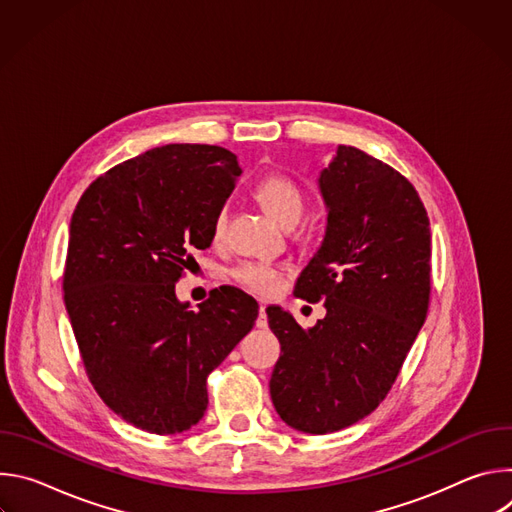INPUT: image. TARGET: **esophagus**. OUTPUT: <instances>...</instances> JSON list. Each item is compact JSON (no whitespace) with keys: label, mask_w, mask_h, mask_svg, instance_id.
Returning <instances> with one entry per match:
<instances>
[{"label":"esophagus","mask_w":512,"mask_h":512,"mask_svg":"<svg viewBox=\"0 0 512 512\" xmlns=\"http://www.w3.org/2000/svg\"><path fill=\"white\" fill-rule=\"evenodd\" d=\"M257 328H267V314H265V306H259V316H257Z\"/></svg>","instance_id":"obj_1"}]
</instances>
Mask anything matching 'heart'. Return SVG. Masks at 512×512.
Wrapping results in <instances>:
<instances>
[{"label":"heart","mask_w":512,"mask_h":512,"mask_svg":"<svg viewBox=\"0 0 512 512\" xmlns=\"http://www.w3.org/2000/svg\"><path fill=\"white\" fill-rule=\"evenodd\" d=\"M257 200L265 206V210L275 221L285 227L289 223H298L304 212V192L302 188L285 176H267L257 184L255 190ZM227 229V208L216 212L212 221V239L221 241ZM283 269L269 261H241L231 269V277L257 296H273L281 287Z\"/></svg>","instance_id":"1"}]
</instances>
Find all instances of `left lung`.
Here are the masks:
<instances>
[{
	"label": "left lung",
	"instance_id": "obj_1",
	"mask_svg": "<svg viewBox=\"0 0 512 512\" xmlns=\"http://www.w3.org/2000/svg\"><path fill=\"white\" fill-rule=\"evenodd\" d=\"M318 186L326 233L294 294L324 300L326 316L304 330L279 306L265 312L281 344L273 407L289 427L324 435L367 417L393 387L427 316L431 233L411 182L350 145Z\"/></svg>",
	"mask_w": 512,
	"mask_h": 512
}]
</instances>
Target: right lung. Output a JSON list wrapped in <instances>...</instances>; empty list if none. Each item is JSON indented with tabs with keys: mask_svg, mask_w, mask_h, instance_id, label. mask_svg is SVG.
Returning <instances> with one entry per match:
<instances>
[{
	"mask_svg": "<svg viewBox=\"0 0 512 512\" xmlns=\"http://www.w3.org/2000/svg\"><path fill=\"white\" fill-rule=\"evenodd\" d=\"M239 176L225 148L170 143L99 176L72 212L62 277L72 332L99 397L143 431L196 425L208 375L257 320L237 287L210 291L196 312L176 298Z\"/></svg>",
	"mask_w": 512,
	"mask_h": 512,
	"instance_id": "1",
	"label": "right lung"
}]
</instances>
